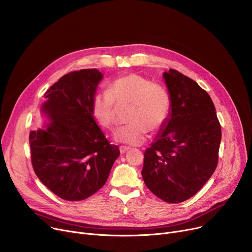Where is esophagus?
Segmentation results:
<instances>
[{
    "label": "esophagus",
    "mask_w": 252,
    "mask_h": 252,
    "mask_svg": "<svg viewBox=\"0 0 252 252\" xmlns=\"http://www.w3.org/2000/svg\"><path fill=\"white\" fill-rule=\"evenodd\" d=\"M128 147H126V146H121V147H119V151H121V153L122 154H125L126 151H128Z\"/></svg>",
    "instance_id": "34e87169"
}]
</instances>
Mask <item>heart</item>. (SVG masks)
Instances as JSON below:
<instances>
[{
    "instance_id": "b5f03b06",
    "label": "heart",
    "mask_w": 252,
    "mask_h": 252,
    "mask_svg": "<svg viewBox=\"0 0 252 252\" xmlns=\"http://www.w3.org/2000/svg\"><path fill=\"white\" fill-rule=\"evenodd\" d=\"M114 102L130 105L126 121L129 125L114 131L113 140L126 145H141L151 133L167 122L171 102L168 92L160 85L138 74H126L109 84L108 92H98L91 101V114L97 125L111 128L114 125Z\"/></svg>"
}]
</instances>
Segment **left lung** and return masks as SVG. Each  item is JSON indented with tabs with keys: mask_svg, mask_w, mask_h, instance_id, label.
<instances>
[{
	"mask_svg": "<svg viewBox=\"0 0 252 252\" xmlns=\"http://www.w3.org/2000/svg\"><path fill=\"white\" fill-rule=\"evenodd\" d=\"M162 77L170 114L145 151L142 177L158 198L179 203L194 196L213 176L221 130L214 102L199 85L174 69Z\"/></svg>",
	"mask_w": 252,
	"mask_h": 252,
	"instance_id": "left-lung-1",
	"label": "left lung"
}]
</instances>
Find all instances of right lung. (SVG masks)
<instances>
[{
    "label": "right lung",
    "instance_id": "right-lung-1",
    "mask_svg": "<svg viewBox=\"0 0 252 252\" xmlns=\"http://www.w3.org/2000/svg\"><path fill=\"white\" fill-rule=\"evenodd\" d=\"M103 74L96 68L62 76L46 93V124L30 133L35 175L53 193L79 201L101 189L121 154L91 114V101Z\"/></svg>",
    "mask_w": 252,
    "mask_h": 252
}]
</instances>
